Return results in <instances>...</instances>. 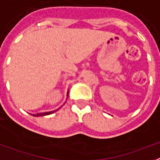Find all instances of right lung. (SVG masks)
Listing matches in <instances>:
<instances>
[{
  "label": "right lung",
  "mask_w": 160,
  "mask_h": 160,
  "mask_svg": "<svg viewBox=\"0 0 160 160\" xmlns=\"http://www.w3.org/2000/svg\"><path fill=\"white\" fill-rule=\"evenodd\" d=\"M68 97V92H67V98ZM58 108L56 110H54V111H51V112H45V113H35V114H32L31 115H33V116L35 117H40V116H45V115H49V114H52V113H53L54 112H56V111H58Z\"/></svg>",
  "instance_id": "obj_1"
}]
</instances>
